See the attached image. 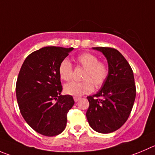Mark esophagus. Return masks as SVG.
I'll use <instances>...</instances> for the list:
<instances>
[{"label": "esophagus", "instance_id": "obj_1", "mask_svg": "<svg viewBox=\"0 0 155 155\" xmlns=\"http://www.w3.org/2000/svg\"><path fill=\"white\" fill-rule=\"evenodd\" d=\"M73 99H74L75 102H78V101H79V99H80V98H79V97H76V96H74V97H73Z\"/></svg>", "mask_w": 155, "mask_h": 155}]
</instances>
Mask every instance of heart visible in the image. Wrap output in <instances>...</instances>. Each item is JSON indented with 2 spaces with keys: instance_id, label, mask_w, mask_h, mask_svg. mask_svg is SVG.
Returning a JSON list of instances; mask_svg holds the SVG:
<instances>
[{
  "instance_id": "1",
  "label": "heart",
  "mask_w": 155,
  "mask_h": 155,
  "mask_svg": "<svg viewBox=\"0 0 155 155\" xmlns=\"http://www.w3.org/2000/svg\"><path fill=\"white\" fill-rule=\"evenodd\" d=\"M76 63L85 69L82 82H72L64 86L66 94L73 96H81L92 92L95 88L102 87L109 75V68L105 62L99 61L97 56L91 53H83L76 57ZM60 79L69 81L73 77V66L67 59L60 62L58 67Z\"/></svg>"
}]
</instances>
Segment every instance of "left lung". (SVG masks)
I'll return each mask as SVG.
<instances>
[{
  "instance_id": "obj_1",
  "label": "left lung",
  "mask_w": 155,
  "mask_h": 155,
  "mask_svg": "<svg viewBox=\"0 0 155 155\" xmlns=\"http://www.w3.org/2000/svg\"><path fill=\"white\" fill-rule=\"evenodd\" d=\"M106 57L109 75L100 90L88 96L86 118L97 132L107 134L121 128L129 117L134 105L136 87L133 71L119 51L111 47H93Z\"/></svg>"
}]
</instances>
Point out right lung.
I'll list each match as a JSON object with an SVG mask.
<instances>
[{
  "instance_id": "right-lung-1",
  "label": "right lung",
  "mask_w": 155,
  "mask_h": 155,
  "mask_svg": "<svg viewBox=\"0 0 155 155\" xmlns=\"http://www.w3.org/2000/svg\"><path fill=\"white\" fill-rule=\"evenodd\" d=\"M73 50L46 47L24 60L16 83L19 108L27 123L45 136H56L66 126L67 113L74 105L72 95H60V62Z\"/></svg>"
}]
</instances>
